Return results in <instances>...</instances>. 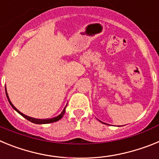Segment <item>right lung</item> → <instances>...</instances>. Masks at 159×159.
<instances>
[{"label":"right lung","instance_id":"1","mask_svg":"<svg viewBox=\"0 0 159 159\" xmlns=\"http://www.w3.org/2000/svg\"><path fill=\"white\" fill-rule=\"evenodd\" d=\"M5 92H6V88H5ZM6 95H7V98H8V102H9V103H10V105L12 107V108H13L14 110L16 111H17L18 113L20 114V115H21V116H23V117L25 118V119H27V120H29V121L32 122V123H36V124H46V123H54V122H57V121H58V120H60V119H61V118H62L63 116H64V113H65V108H66V107L64 108V110H63V111L61 112V113H60V115H59V116H56V117H54V118H52V119H34V118H32V117H29V116H25V115H24L23 113H21V112L20 111H18L17 109H16V108L15 107H14L13 105H12V102H11L10 99H9V98H8V93H7V92H6Z\"/></svg>","mask_w":159,"mask_h":159}]
</instances>
